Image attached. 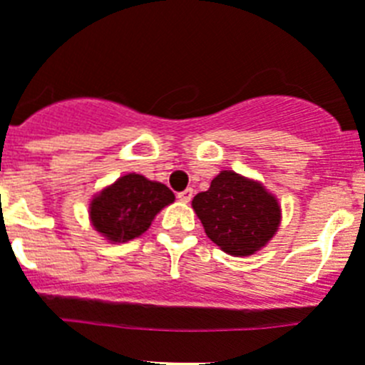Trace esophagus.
Segmentation results:
<instances>
[{"label": "esophagus", "mask_w": 365, "mask_h": 365, "mask_svg": "<svg viewBox=\"0 0 365 365\" xmlns=\"http://www.w3.org/2000/svg\"><path fill=\"white\" fill-rule=\"evenodd\" d=\"M192 198V189H185V191L178 192V200L183 202V204H189Z\"/></svg>", "instance_id": "1"}]
</instances>
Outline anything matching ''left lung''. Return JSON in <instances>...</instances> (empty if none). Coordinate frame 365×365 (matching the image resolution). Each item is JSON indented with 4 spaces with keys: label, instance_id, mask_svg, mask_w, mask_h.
I'll return each mask as SVG.
<instances>
[{
    "label": "left lung",
    "instance_id": "8db88e82",
    "mask_svg": "<svg viewBox=\"0 0 365 365\" xmlns=\"http://www.w3.org/2000/svg\"><path fill=\"white\" fill-rule=\"evenodd\" d=\"M191 206L207 237L235 258L262 250L282 222L278 198L262 182L234 170H220Z\"/></svg>",
    "mask_w": 365,
    "mask_h": 365
}]
</instances>
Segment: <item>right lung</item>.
I'll return each instance as SVG.
<instances>
[{
    "label": "right lung",
    "mask_w": 365,
    "mask_h": 365,
    "mask_svg": "<svg viewBox=\"0 0 365 365\" xmlns=\"http://www.w3.org/2000/svg\"><path fill=\"white\" fill-rule=\"evenodd\" d=\"M174 200L165 183L128 173L91 198L88 220L109 243H128L145 234L159 211Z\"/></svg>",
    "instance_id": "add662e5"
}]
</instances>
